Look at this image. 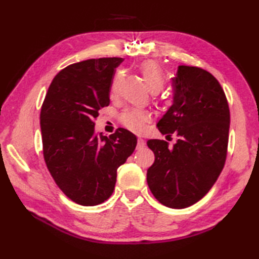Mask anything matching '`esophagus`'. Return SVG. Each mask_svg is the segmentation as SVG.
Instances as JSON below:
<instances>
[{
    "instance_id": "esophagus-1",
    "label": "esophagus",
    "mask_w": 259,
    "mask_h": 259,
    "mask_svg": "<svg viewBox=\"0 0 259 259\" xmlns=\"http://www.w3.org/2000/svg\"><path fill=\"white\" fill-rule=\"evenodd\" d=\"M146 145L145 140L142 138H138V144H137V149H141V148H144Z\"/></svg>"
}]
</instances>
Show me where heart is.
I'll return each mask as SVG.
<instances>
[{
  "label": "heart",
  "instance_id": "1",
  "mask_svg": "<svg viewBox=\"0 0 259 259\" xmlns=\"http://www.w3.org/2000/svg\"><path fill=\"white\" fill-rule=\"evenodd\" d=\"M141 73L144 76L146 84L151 92H158L161 90L163 85V72L159 64L153 61H147L141 65ZM121 78V72L115 73L112 84H111V92L114 93L117 91V87L119 80ZM150 120V115L145 111H139V110H126L120 117V121L125 128L133 130L135 133H139L144 129L145 123Z\"/></svg>",
  "mask_w": 259,
  "mask_h": 259
}]
</instances>
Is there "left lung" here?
<instances>
[{
    "mask_svg": "<svg viewBox=\"0 0 259 259\" xmlns=\"http://www.w3.org/2000/svg\"><path fill=\"white\" fill-rule=\"evenodd\" d=\"M174 101L157 126L176 134L174 147L150 139L155 162L147 171L152 195L162 205L181 209L199 201L210 190L227 156L230 114L222 85L208 71L179 65L172 78Z\"/></svg>",
    "mask_w": 259,
    "mask_h": 259,
    "instance_id": "left-lung-1",
    "label": "left lung"
}]
</instances>
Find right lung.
<instances>
[{"mask_svg": "<svg viewBox=\"0 0 259 259\" xmlns=\"http://www.w3.org/2000/svg\"><path fill=\"white\" fill-rule=\"evenodd\" d=\"M121 58L90 59L60 71L41 108L43 156L63 194L82 206H96L112 195L117 170L133 155L137 137L119 128L97 135L95 119L110 104L114 69Z\"/></svg>", "mask_w": 259, "mask_h": 259, "instance_id": "right-lung-1", "label": "right lung"}]
</instances>
